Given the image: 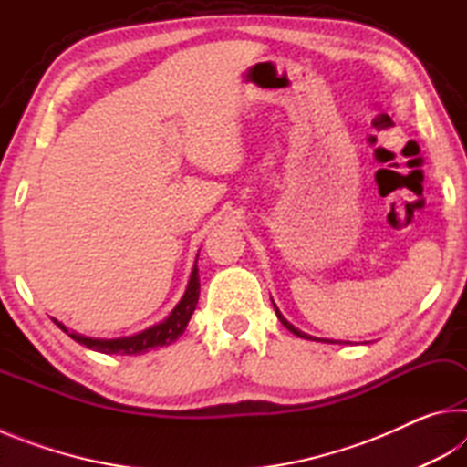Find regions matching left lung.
<instances>
[{
  "mask_svg": "<svg viewBox=\"0 0 467 467\" xmlns=\"http://www.w3.org/2000/svg\"><path fill=\"white\" fill-rule=\"evenodd\" d=\"M274 309H275V315H278V319H280V323H282V326H284V327H286L288 331H292V334H295V336H298V337H305V339H313V342H327V344H337V342H334V339H319V337H313V336H309V334H305V331H300V329H296L295 326H292V323H290V321H286V319H284V315L280 313V309H278V306H275V305H274Z\"/></svg>",
  "mask_w": 467,
  "mask_h": 467,
  "instance_id": "obj_1",
  "label": "left lung"
}]
</instances>
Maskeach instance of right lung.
I'll list each match as a JSON object with an SVG mask.
<instances>
[{
  "mask_svg": "<svg viewBox=\"0 0 467 467\" xmlns=\"http://www.w3.org/2000/svg\"><path fill=\"white\" fill-rule=\"evenodd\" d=\"M197 298H200V274H197V259H195L192 278H189L183 298L179 300L177 306L171 311L167 319L156 323V326L148 327L144 331H140V334H133L130 337H115V339L86 337L82 334H76V331H69L57 319H53V321L57 323V327L66 331L69 337L76 339L78 344L90 348V350H97L102 354H141V352H148L150 348H161V346H169L171 342H175V339L185 331L189 319H192L195 305H197Z\"/></svg>",
  "mask_w": 467,
  "mask_h": 467,
  "instance_id": "obj_1",
  "label": "right lung"
}]
</instances>
